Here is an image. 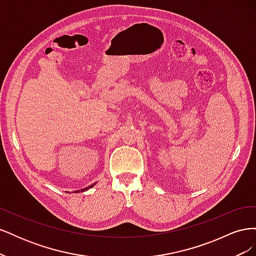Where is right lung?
Returning <instances> with one entry per match:
<instances>
[{
    "mask_svg": "<svg viewBox=\"0 0 256 256\" xmlns=\"http://www.w3.org/2000/svg\"><path fill=\"white\" fill-rule=\"evenodd\" d=\"M95 186V184H90V186H88V187H86V188H84V189H81V190H78V191H76L74 193H76V192H84V191H86V190H88V189H90L92 187H94Z\"/></svg>",
    "mask_w": 256,
    "mask_h": 256,
    "instance_id": "1",
    "label": "right lung"
}]
</instances>
